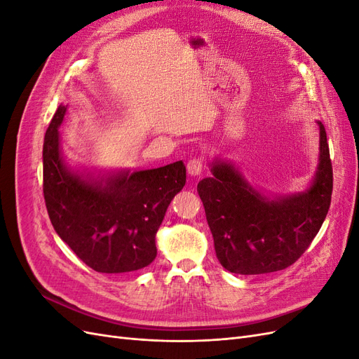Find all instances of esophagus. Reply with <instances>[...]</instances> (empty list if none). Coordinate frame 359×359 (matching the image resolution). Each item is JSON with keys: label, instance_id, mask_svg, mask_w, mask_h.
<instances>
[{"label": "esophagus", "instance_id": "obj_1", "mask_svg": "<svg viewBox=\"0 0 359 359\" xmlns=\"http://www.w3.org/2000/svg\"><path fill=\"white\" fill-rule=\"evenodd\" d=\"M203 170V157H193L187 163V172L191 177H198L201 175V172Z\"/></svg>", "mask_w": 359, "mask_h": 359}]
</instances>
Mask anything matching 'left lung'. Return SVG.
<instances>
[{"label": "left lung", "instance_id": "obj_1", "mask_svg": "<svg viewBox=\"0 0 359 359\" xmlns=\"http://www.w3.org/2000/svg\"><path fill=\"white\" fill-rule=\"evenodd\" d=\"M320 127V161L311 187L268 201L227 163L215 161L212 178L198 184L220 264L233 274H266L295 264L328 214L332 165L327 132Z\"/></svg>", "mask_w": 359, "mask_h": 359}]
</instances>
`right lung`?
<instances>
[{
    "label": "right lung",
    "mask_w": 359,
    "mask_h": 359,
    "mask_svg": "<svg viewBox=\"0 0 359 359\" xmlns=\"http://www.w3.org/2000/svg\"><path fill=\"white\" fill-rule=\"evenodd\" d=\"M60 106L43 142V196L53 229L85 265L116 274L156 259V233L170 201L186 184L182 161L153 170L118 173L106 186L74 175L62 165Z\"/></svg>",
    "instance_id": "1"
}]
</instances>
